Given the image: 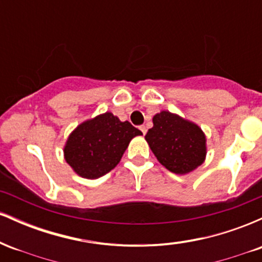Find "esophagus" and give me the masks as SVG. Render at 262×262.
<instances>
[{
	"mask_svg": "<svg viewBox=\"0 0 262 262\" xmlns=\"http://www.w3.org/2000/svg\"><path fill=\"white\" fill-rule=\"evenodd\" d=\"M139 129H140V130H141V133H143L144 135L146 134V127H145V125H140Z\"/></svg>",
	"mask_w": 262,
	"mask_h": 262,
	"instance_id": "obj_1",
	"label": "esophagus"
}]
</instances>
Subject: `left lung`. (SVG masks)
<instances>
[{
    "label": "left lung",
    "mask_w": 262,
    "mask_h": 262,
    "mask_svg": "<svg viewBox=\"0 0 262 262\" xmlns=\"http://www.w3.org/2000/svg\"><path fill=\"white\" fill-rule=\"evenodd\" d=\"M154 127L145 135L159 162L171 172L185 175L206 159V135L194 123L169 111L155 114Z\"/></svg>",
    "instance_id": "left-lung-1"
}]
</instances>
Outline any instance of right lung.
I'll use <instances>...</instances> for the list:
<instances>
[{"label": "right lung", "instance_id": "add662e5", "mask_svg": "<svg viewBox=\"0 0 262 262\" xmlns=\"http://www.w3.org/2000/svg\"><path fill=\"white\" fill-rule=\"evenodd\" d=\"M143 133L128 121L106 112L81 123L69 135L64 146L65 160L83 179H98L121 161L129 143Z\"/></svg>", "mask_w": 262, "mask_h": 262}]
</instances>
